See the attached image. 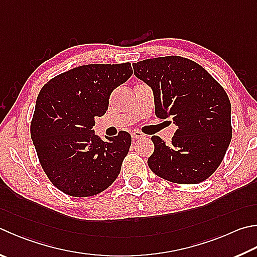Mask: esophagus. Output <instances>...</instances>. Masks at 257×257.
<instances>
[{
    "label": "esophagus",
    "instance_id": "1",
    "mask_svg": "<svg viewBox=\"0 0 257 257\" xmlns=\"http://www.w3.org/2000/svg\"><path fill=\"white\" fill-rule=\"evenodd\" d=\"M132 137H133L134 139L142 138V137H144V134H142L141 132H133V134H132Z\"/></svg>",
    "mask_w": 257,
    "mask_h": 257
}]
</instances>
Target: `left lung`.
<instances>
[{
	"mask_svg": "<svg viewBox=\"0 0 257 257\" xmlns=\"http://www.w3.org/2000/svg\"><path fill=\"white\" fill-rule=\"evenodd\" d=\"M134 74L152 87L155 113L173 118L171 144L153 136L148 166L173 183L197 184L220 165L231 141V105L227 93L202 66L180 56L134 63Z\"/></svg>",
	"mask_w": 257,
	"mask_h": 257,
	"instance_id": "left-lung-1",
	"label": "left lung"
}]
</instances>
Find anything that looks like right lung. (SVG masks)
<instances>
[{"label":"right lung","mask_w":257,"mask_h":257,"mask_svg":"<svg viewBox=\"0 0 257 257\" xmlns=\"http://www.w3.org/2000/svg\"><path fill=\"white\" fill-rule=\"evenodd\" d=\"M133 75L130 63L83 65L45 84L37 97L30 133L40 165L56 188L72 197L102 192L118 177L132 136L103 142L92 128L115 87Z\"/></svg>","instance_id":"right-lung-1"}]
</instances>
